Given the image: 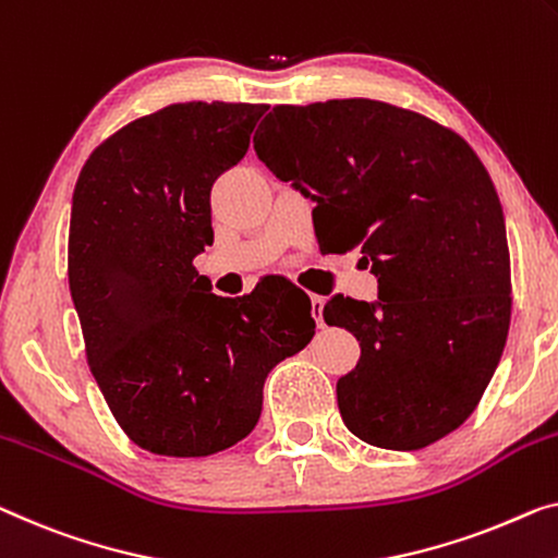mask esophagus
Wrapping results in <instances>:
<instances>
[{
    "label": "esophagus",
    "mask_w": 558,
    "mask_h": 558,
    "mask_svg": "<svg viewBox=\"0 0 558 558\" xmlns=\"http://www.w3.org/2000/svg\"><path fill=\"white\" fill-rule=\"evenodd\" d=\"M311 313H313L315 323H318V328L326 326V323H323V298L320 295H313L311 298Z\"/></svg>",
    "instance_id": "esophagus-1"
}]
</instances>
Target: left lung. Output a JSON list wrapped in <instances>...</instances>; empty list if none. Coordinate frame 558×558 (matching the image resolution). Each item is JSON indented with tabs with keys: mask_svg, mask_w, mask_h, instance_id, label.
Listing matches in <instances>:
<instances>
[{
	"mask_svg": "<svg viewBox=\"0 0 558 558\" xmlns=\"http://www.w3.org/2000/svg\"><path fill=\"white\" fill-rule=\"evenodd\" d=\"M253 147L311 197L318 240L361 247L378 301L332 295L328 326L351 330L359 365L338 380L351 434L418 451L476 409L511 323L504 210L484 162L453 130L378 99L278 105Z\"/></svg>",
	"mask_w": 558,
	"mask_h": 558,
	"instance_id": "1",
	"label": "left lung"
}]
</instances>
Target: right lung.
Returning <instances> with one entry per match:
<instances>
[{
	"mask_svg": "<svg viewBox=\"0 0 558 558\" xmlns=\"http://www.w3.org/2000/svg\"><path fill=\"white\" fill-rule=\"evenodd\" d=\"M268 105L180 102L95 147L72 195L70 293L89 371L132 444L197 459L255 428L263 386L311 343V298L288 280L220 298L195 270L210 190Z\"/></svg>",
	"mask_w": 558,
	"mask_h": 558,
	"instance_id": "1",
	"label": "right lung"
}]
</instances>
